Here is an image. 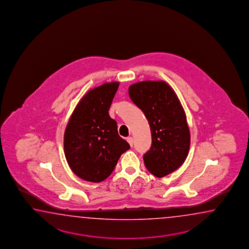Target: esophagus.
<instances>
[{
	"label": "esophagus",
	"instance_id": "obj_1",
	"mask_svg": "<svg viewBox=\"0 0 249 249\" xmlns=\"http://www.w3.org/2000/svg\"><path fill=\"white\" fill-rule=\"evenodd\" d=\"M127 142L130 144V146L132 147V145H133V139H132V137H131V136L127 137Z\"/></svg>",
	"mask_w": 249,
	"mask_h": 249
}]
</instances>
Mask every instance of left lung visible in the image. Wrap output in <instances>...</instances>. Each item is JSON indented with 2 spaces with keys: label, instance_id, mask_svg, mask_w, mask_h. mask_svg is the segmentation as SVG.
<instances>
[{
  "label": "left lung",
  "instance_id": "1",
  "mask_svg": "<svg viewBox=\"0 0 249 249\" xmlns=\"http://www.w3.org/2000/svg\"><path fill=\"white\" fill-rule=\"evenodd\" d=\"M132 102L148 121L152 143L143 160L147 169L164 177L184 163L191 145L185 112L170 85L164 81H143L129 87Z\"/></svg>",
  "mask_w": 249,
  "mask_h": 249
}]
</instances>
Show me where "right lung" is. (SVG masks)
<instances>
[{"instance_id": "obj_1", "label": "right lung", "mask_w": 249, "mask_h": 249, "mask_svg": "<svg viewBox=\"0 0 249 249\" xmlns=\"http://www.w3.org/2000/svg\"><path fill=\"white\" fill-rule=\"evenodd\" d=\"M118 82L90 90L75 107L64 134L69 167L81 179L101 182L111 175L130 145L119 136L117 122L108 115Z\"/></svg>"}]
</instances>
